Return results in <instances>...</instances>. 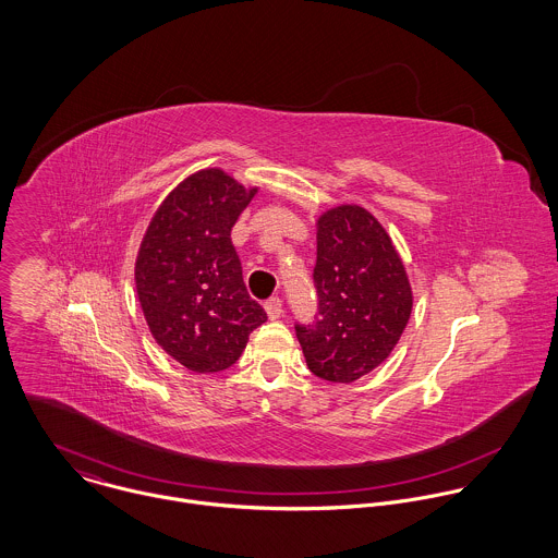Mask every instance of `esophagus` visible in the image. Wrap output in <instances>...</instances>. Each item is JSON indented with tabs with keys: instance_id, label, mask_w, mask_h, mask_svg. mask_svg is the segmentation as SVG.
<instances>
[{
	"instance_id": "1",
	"label": "esophagus",
	"mask_w": 558,
	"mask_h": 558,
	"mask_svg": "<svg viewBox=\"0 0 558 558\" xmlns=\"http://www.w3.org/2000/svg\"><path fill=\"white\" fill-rule=\"evenodd\" d=\"M264 307H266V314L270 319L281 318V314H283V301L279 296H270Z\"/></svg>"
}]
</instances>
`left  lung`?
I'll use <instances>...</instances> for the list:
<instances>
[{
  "label": "left lung",
  "instance_id": "left-lung-1",
  "mask_svg": "<svg viewBox=\"0 0 558 558\" xmlns=\"http://www.w3.org/2000/svg\"><path fill=\"white\" fill-rule=\"evenodd\" d=\"M318 314L294 324L307 367L328 383H354L396 348L412 312V290L385 228L361 206L318 219L314 268Z\"/></svg>",
  "mask_w": 558,
  "mask_h": 558
}]
</instances>
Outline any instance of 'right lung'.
I'll list each match as a JSON object with an SVG mask.
<instances>
[{
  "mask_svg": "<svg viewBox=\"0 0 558 558\" xmlns=\"http://www.w3.org/2000/svg\"><path fill=\"white\" fill-rule=\"evenodd\" d=\"M255 191L202 169L165 197L142 240L135 283L144 316L160 348L191 372L228 369L266 322L230 239Z\"/></svg>",
  "mask_w": 558,
  "mask_h": 558,
  "instance_id": "1",
  "label": "right lung"
}]
</instances>
